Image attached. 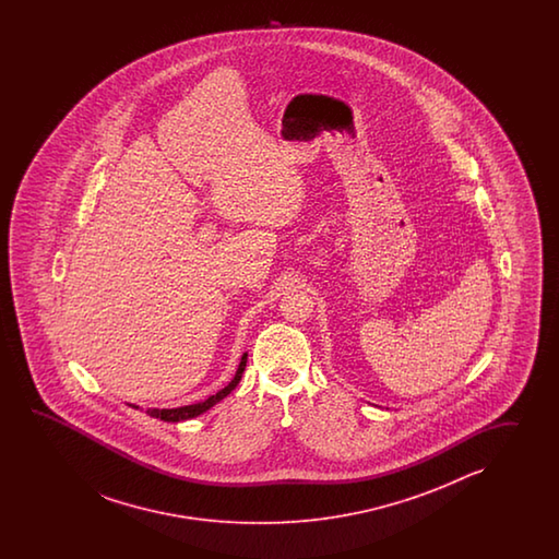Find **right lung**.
I'll list each match as a JSON object with an SVG mask.
<instances>
[{
  "mask_svg": "<svg viewBox=\"0 0 559 559\" xmlns=\"http://www.w3.org/2000/svg\"><path fill=\"white\" fill-rule=\"evenodd\" d=\"M246 361H248V352L241 356L239 359L238 369H236V376H234V380L227 383L226 388H222L219 392L214 393V395H210L207 400H203V402H198V404L191 405H181V407H164V409H159V407H150V409H145V414L150 417H155V419H164V421H171V424H178V421H186V419H191V417L202 416L203 412H207L210 407H214L217 402H222L224 397H227L229 393L234 392L236 388H238L239 380H241V376H243V369H246ZM131 407H140V405L130 404Z\"/></svg>",
  "mask_w": 559,
  "mask_h": 559,
  "instance_id": "add662e5",
  "label": "right lung"
}]
</instances>
